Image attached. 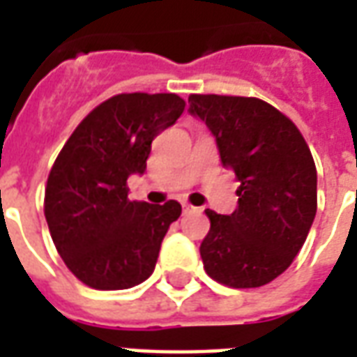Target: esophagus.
<instances>
[{
    "label": "esophagus",
    "mask_w": 357,
    "mask_h": 357,
    "mask_svg": "<svg viewBox=\"0 0 357 357\" xmlns=\"http://www.w3.org/2000/svg\"><path fill=\"white\" fill-rule=\"evenodd\" d=\"M193 210H199V208H195V206H191V204H183V212H193Z\"/></svg>",
    "instance_id": "1"
}]
</instances>
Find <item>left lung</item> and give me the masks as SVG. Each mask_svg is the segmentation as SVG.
<instances>
[{
  "mask_svg": "<svg viewBox=\"0 0 357 357\" xmlns=\"http://www.w3.org/2000/svg\"><path fill=\"white\" fill-rule=\"evenodd\" d=\"M189 112L208 126L222 162L241 183L233 214L206 210L204 269L233 289L262 287L291 266L314 224L312 153L298 128L262 99L191 95Z\"/></svg>",
  "mask_w": 357,
  "mask_h": 357,
  "instance_id": "left-lung-1",
  "label": "left lung"
}]
</instances>
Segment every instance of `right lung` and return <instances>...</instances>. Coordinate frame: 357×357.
Listing matches in <instances>:
<instances>
[{
	"instance_id": "right-lung-1",
	"label": "right lung",
	"mask_w": 357,
	"mask_h": 357,
	"mask_svg": "<svg viewBox=\"0 0 357 357\" xmlns=\"http://www.w3.org/2000/svg\"><path fill=\"white\" fill-rule=\"evenodd\" d=\"M183 109L176 93L114 95L82 120L59 153L43 212L66 268L91 289H130L153 273L181 204L130 201L126 181L145 172L153 139Z\"/></svg>"
}]
</instances>
